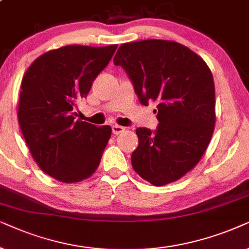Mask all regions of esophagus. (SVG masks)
<instances>
[{
    "label": "esophagus",
    "instance_id": "34e87169",
    "mask_svg": "<svg viewBox=\"0 0 249 249\" xmlns=\"http://www.w3.org/2000/svg\"><path fill=\"white\" fill-rule=\"evenodd\" d=\"M112 133L115 135H118L119 133H122V132L125 131V128L123 126H119V125H112Z\"/></svg>",
    "mask_w": 249,
    "mask_h": 249
}]
</instances>
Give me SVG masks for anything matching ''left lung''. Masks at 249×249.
<instances>
[{
    "label": "left lung",
    "mask_w": 249,
    "mask_h": 249,
    "mask_svg": "<svg viewBox=\"0 0 249 249\" xmlns=\"http://www.w3.org/2000/svg\"><path fill=\"white\" fill-rule=\"evenodd\" d=\"M114 65L126 71L141 105L157 102L156 131L139 127L134 171L154 185L174 182L196 166L215 124L213 75L203 59L164 39L125 43Z\"/></svg>",
    "instance_id": "obj_1"
}]
</instances>
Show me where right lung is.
<instances>
[{
  "label": "right lung",
  "mask_w": 249,
  "mask_h": 249,
  "mask_svg": "<svg viewBox=\"0 0 249 249\" xmlns=\"http://www.w3.org/2000/svg\"><path fill=\"white\" fill-rule=\"evenodd\" d=\"M116 49L117 44L62 46L38 57L22 77L19 125L34 160L55 180H85L100 164L111 127L75 121L76 106Z\"/></svg>",
  "instance_id": "add662e5"
}]
</instances>
